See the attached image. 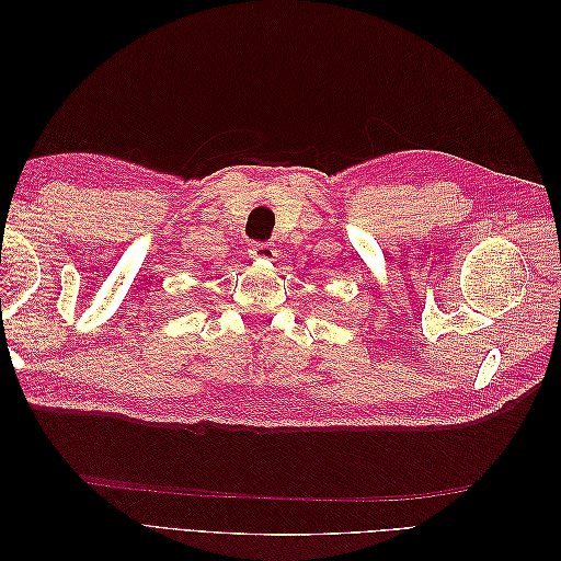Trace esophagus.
Wrapping results in <instances>:
<instances>
[{
	"label": "esophagus",
	"instance_id": "esophagus-1",
	"mask_svg": "<svg viewBox=\"0 0 561 561\" xmlns=\"http://www.w3.org/2000/svg\"><path fill=\"white\" fill-rule=\"evenodd\" d=\"M276 248L271 245V243H252L250 245V257L252 260H262V262H271V260H276Z\"/></svg>",
	"mask_w": 561,
	"mask_h": 561
}]
</instances>
